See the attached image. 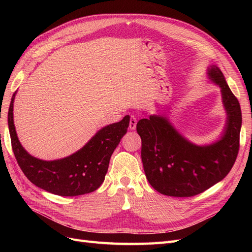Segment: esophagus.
Segmentation results:
<instances>
[{
  "mask_svg": "<svg viewBox=\"0 0 252 252\" xmlns=\"http://www.w3.org/2000/svg\"><path fill=\"white\" fill-rule=\"evenodd\" d=\"M136 122L138 121H136V119L134 117L130 118V122H129V129H130V130H135Z\"/></svg>",
  "mask_w": 252,
  "mask_h": 252,
  "instance_id": "34e87169",
  "label": "esophagus"
}]
</instances>
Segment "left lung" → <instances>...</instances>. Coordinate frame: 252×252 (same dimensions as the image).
Here are the masks:
<instances>
[{
	"label": "left lung",
	"mask_w": 252,
	"mask_h": 252,
	"mask_svg": "<svg viewBox=\"0 0 252 252\" xmlns=\"http://www.w3.org/2000/svg\"><path fill=\"white\" fill-rule=\"evenodd\" d=\"M209 81L220 88L227 118L220 139L196 145L181 134L164 116L151 114L136 124L142 139V162L149 184L159 193L188 197L222 181L232 168L240 147L242 112L238 98L216 65L207 69Z\"/></svg>",
	"instance_id": "left-lung-1"
}]
</instances>
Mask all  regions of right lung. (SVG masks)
Returning <instances> with one entry per match:
<instances>
[{"label":"right lung","instance_id":"add662e5","mask_svg":"<svg viewBox=\"0 0 252 252\" xmlns=\"http://www.w3.org/2000/svg\"><path fill=\"white\" fill-rule=\"evenodd\" d=\"M16 94L17 91L11 97L8 110V128L14 157L27 179L35 186L61 196L82 195L100 187L107 173L111 155L127 132L129 116L100 129L74 154L44 161L29 155L19 141L13 123Z\"/></svg>","mask_w":252,"mask_h":252}]
</instances>
